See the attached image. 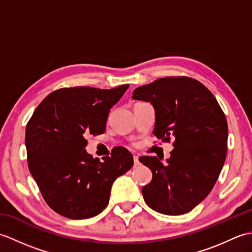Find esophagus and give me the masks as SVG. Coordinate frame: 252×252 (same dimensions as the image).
I'll use <instances>...</instances> for the list:
<instances>
[{"label":"esophagus","mask_w":252,"mask_h":252,"mask_svg":"<svg viewBox=\"0 0 252 252\" xmlns=\"http://www.w3.org/2000/svg\"><path fill=\"white\" fill-rule=\"evenodd\" d=\"M133 160H134V164L135 165H138L141 162H140V158H138V156H134L133 157Z\"/></svg>","instance_id":"obj_1"}]
</instances>
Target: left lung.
Here are the masks:
<instances>
[{
	"label": "left lung",
	"mask_w": 252,
	"mask_h": 252,
	"mask_svg": "<svg viewBox=\"0 0 252 252\" xmlns=\"http://www.w3.org/2000/svg\"><path fill=\"white\" fill-rule=\"evenodd\" d=\"M132 98L154 106L157 138H175L165 164L157 157L140 158L153 173L142 189L144 200L163 215L189 212L211 191L225 161V115L210 91L189 77L160 78L135 89Z\"/></svg>",
	"instance_id": "left-lung-1"
}]
</instances>
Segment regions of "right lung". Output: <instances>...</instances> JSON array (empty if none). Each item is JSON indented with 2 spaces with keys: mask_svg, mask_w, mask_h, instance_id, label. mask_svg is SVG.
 Returning a JSON list of instances; mask_svg holds the SVG:
<instances>
[{
  "mask_svg": "<svg viewBox=\"0 0 252 252\" xmlns=\"http://www.w3.org/2000/svg\"><path fill=\"white\" fill-rule=\"evenodd\" d=\"M129 84L101 90L60 89L36 107L26 127L28 167L41 194L58 215L74 220L97 216L108 205L112 183L133 167L132 154L112 148L103 160L85 151V134H103L110 108Z\"/></svg>",
  "mask_w": 252,
  "mask_h": 252,
  "instance_id": "right-lung-1",
  "label": "right lung"
}]
</instances>
